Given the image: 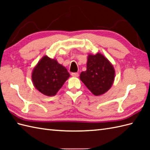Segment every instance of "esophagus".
I'll return each instance as SVG.
<instances>
[{"label": "esophagus", "mask_w": 150, "mask_h": 150, "mask_svg": "<svg viewBox=\"0 0 150 150\" xmlns=\"http://www.w3.org/2000/svg\"><path fill=\"white\" fill-rule=\"evenodd\" d=\"M71 76L74 77H79V73H71Z\"/></svg>", "instance_id": "esophagus-1"}]
</instances>
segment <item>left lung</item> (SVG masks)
I'll use <instances>...</instances> for the list:
<instances>
[{
	"label": "left lung",
	"instance_id": "1",
	"mask_svg": "<svg viewBox=\"0 0 150 150\" xmlns=\"http://www.w3.org/2000/svg\"><path fill=\"white\" fill-rule=\"evenodd\" d=\"M86 65V71L80 75L81 81L95 96L104 94L114 82L115 71L113 66L100 53L89 54Z\"/></svg>",
	"mask_w": 150,
	"mask_h": 150
}]
</instances>
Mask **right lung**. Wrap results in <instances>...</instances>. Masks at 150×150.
<instances>
[{
  "label": "right lung",
  "mask_w": 150,
  "mask_h": 150,
  "mask_svg": "<svg viewBox=\"0 0 150 150\" xmlns=\"http://www.w3.org/2000/svg\"><path fill=\"white\" fill-rule=\"evenodd\" d=\"M64 66L45 55L35 66L31 74L33 86L40 93L52 97L57 94L69 77Z\"/></svg>",
  "instance_id": "right-lung-1"
}]
</instances>
